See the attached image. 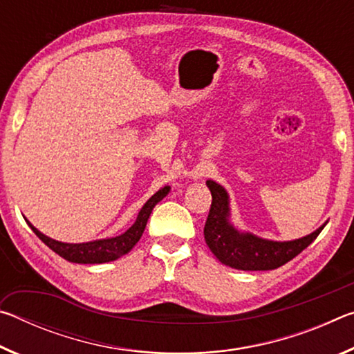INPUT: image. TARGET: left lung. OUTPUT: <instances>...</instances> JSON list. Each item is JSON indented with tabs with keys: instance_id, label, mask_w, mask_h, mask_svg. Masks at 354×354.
<instances>
[{
	"instance_id": "1",
	"label": "left lung",
	"mask_w": 354,
	"mask_h": 354,
	"mask_svg": "<svg viewBox=\"0 0 354 354\" xmlns=\"http://www.w3.org/2000/svg\"><path fill=\"white\" fill-rule=\"evenodd\" d=\"M206 185L211 190L212 205L205 225V241L221 263L237 270H274L284 266L308 248L328 223L325 221L314 232L295 241L262 239L232 225L230 195L223 185L212 179H207Z\"/></svg>"
}]
</instances>
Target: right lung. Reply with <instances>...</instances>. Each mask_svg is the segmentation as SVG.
Listing matches in <instances>:
<instances>
[{"mask_svg":"<svg viewBox=\"0 0 354 354\" xmlns=\"http://www.w3.org/2000/svg\"><path fill=\"white\" fill-rule=\"evenodd\" d=\"M170 192V185L159 189L156 194L149 198L143 207L140 209L139 215L133 225H131L123 234L115 237H107V239H97V241L91 242H82V243H67V242H59L55 239L45 236L44 232H40L31 221L28 218L26 223L34 231V234L37 236L46 247H50L55 253H57L64 259L75 263H104L115 261L118 257L128 254L131 250L134 248V245L140 241V237L145 231L147 221L149 215L153 212V207L158 205L160 200H164Z\"/></svg>","mask_w":354,"mask_h":354,"instance_id":"right-lung-1","label":"right lung"}]
</instances>
